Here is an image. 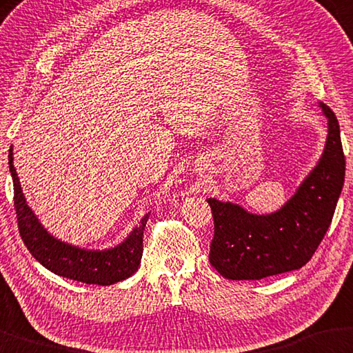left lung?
I'll return each mask as SVG.
<instances>
[{
	"label": "left lung",
	"mask_w": 353,
	"mask_h": 353,
	"mask_svg": "<svg viewBox=\"0 0 353 353\" xmlns=\"http://www.w3.org/2000/svg\"><path fill=\"white\" fill-rule=\"evenodd\" d=\"M328 137L323 154L294 197L269 216L208 199L214 219L210 263L230 280H261L307 264L325 236L344 184L345 156L339 123L327 105Z\"/></svg>",
	"instance_id": "1"
}]
</instances>
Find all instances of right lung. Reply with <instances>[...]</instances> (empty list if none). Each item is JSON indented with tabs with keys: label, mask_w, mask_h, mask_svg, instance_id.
I'll use <instances>...</instances> for the list:
<instances>
[{
	"label": "right lung",
	"mask_w": 353,
	"mask_h": 353,
	"mask_svg": "<svg viewBox=\"0 0 353 353\" xmlns=\"http://www.w3.org/2000/svg\"><path fill=\"white\" fill-rule=\"evenodd\" d=\"M9 169L14 180V210L21 241L43 268L65 279L100 286L122 281L136 272L142 259L143 230L148 214L120 245L105 252L83 250L54 239L34 216L26 205L12 164V148L9 150Z\"/></svg>",
	"instance_id": "obj_1"
}]
</instances>
